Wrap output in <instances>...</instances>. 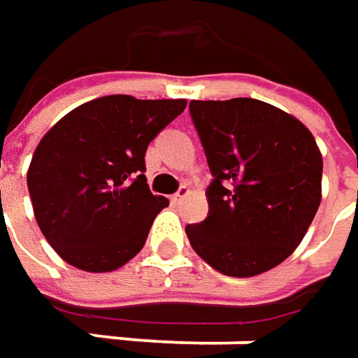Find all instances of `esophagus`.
Here are the masks:
<instances>
[{
  "instance_id": "1",
  "label": "esophagus",
  "mask_w": 358,
  "mask_h": 358,
  "mask_svg": "<svg viewBox=\"0 0 358 358\" xmlns=\"http://www.w3.org/2000/svg\"><path fill=\"white\" fill-rule=\"evenodd\" d=\"M187 195H189V187L181 185V187H179V191H177V193H175V195L171 197V203H173V205H179L181 201L185 199Z\"/></svg>"
}]
</instances>
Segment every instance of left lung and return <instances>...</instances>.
Returning a JSON list of instances; mask_svg holds the SVG:
<instances>
[{
	"label": "left lung",
	"mask_w": 358,
	"mask_h": 358,
	"mask_svg": "<svg viewBox=\"0 0 358 358\" xmlns=\"http://www.w3.org/2000/svg\"><path fill=\"white\" fill-rule=\"evenodd\" d=\"M189 111L213 175L207 219L185 227L191 247L229 277L277 267L321 203L315 137L299 119L251 97L191 101Z\"/></svg>",
	"instance_id": "8db88e82"
}]
</instances>
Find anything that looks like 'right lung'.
Masks as SVG:
<instances>
[{
	"label": "right lung",
	"mask_w": 358,
	"mask_h": 358,
	"mask_svg": "<svg viewBox=\"0 0 358 358\" xmlns=\"http://www.w3.org/2000/svg\"><path fill=\"white\" fill-rule=\"evenodd\" d=\"M185 99L107 95L69 111L35 149L27 189L43 237L65 263L107 273L143 249L169 201L149 191L145 151Z\"/></svg>",
	"instance_id": "add662e5"
}]
</instances>
